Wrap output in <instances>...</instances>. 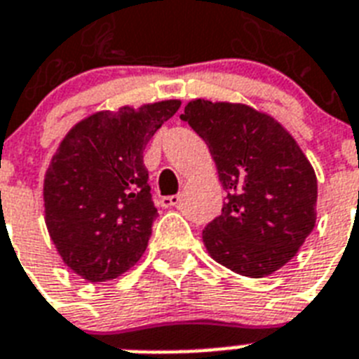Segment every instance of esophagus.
Returning a JSON list of instances; mask_svg holds the SVG:
<instances>
[{"label":"esophagus","instance_id":"obj_1","mask_svg":"<svg viewBox=\"0 0 359 359\" xmlns=\"http://www.w3.org/2000/svg\"><path fill=\"white\" fill-rule=\"evenodd\" d=\"M180 203V195H168V197H162L160 199V205L164 208H171V206H177Z\"/></svg>","mask_w":359,"mask_h":359}]
</instances>
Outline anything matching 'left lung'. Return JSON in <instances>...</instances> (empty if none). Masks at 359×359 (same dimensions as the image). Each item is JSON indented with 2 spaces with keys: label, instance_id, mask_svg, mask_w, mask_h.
<instances>
[{
  "label": "left lung",
  "instance_id": "1",
  "mask_svg": "<svg viewBox=\"0 0 359 359\" xmlns=\"http://www.w3.org/2000/svg\"><path fill=\"white\" fill-rule=\"evenodd\" d=\"M180 119L206 142L226 191L203 230L210 256L250 278L280 269L316 226V171L299 144L247 104L194 99Z\"/></svg>",
  "mask_w": 359,
  "mask_h": 359
}]
</instances>
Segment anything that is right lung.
<instances>
[{
	"label": "right lung",
	"mask_w": 359,
	"mask_h": 359,
	"mask_svg": "<svg viewBox=\"0 0 359 359\" xmlns=\"http://www.w3.org/2000/svg\"><path fill=\"white\" fill-rule=\"evenodd\" d=\"M179 107L168 99L95 112L58 145L43 179L46 225L64 264L84 280H112L147 249L158 214L144 151Z\"/></svg>",
	"instance_id": "obj_1"
}]
</instances>
